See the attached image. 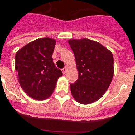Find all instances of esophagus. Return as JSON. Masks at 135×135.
<instances>
[{
  "mask_svg": "<svg viewBox=\"0 0 135 135\" xmlns=\"http://www.w3.org/2000/svg\"><path fill=\"white\" fill-rule=\"evenodd\" d=\"M66 71H67L66 68H64L62 69V72H63V74H65L66 73Z\"/></svg>",
  "mask_w": 135,
  "mask_h": 135,
  "instance_id": "obj_1",
  "label": "esophagus"
}]
</instances>
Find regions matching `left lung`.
Listing matches in <instances>:
<instances>
[{"instance_id": "obj_1", "label": "left lung", "mask_w": 135, "mask_h": 135, "mask_svg": "<svg viewBox=\"0 0 135 135\" xmlns=\"http://www.w3.org/2000/svg\"><path fill=\"white\" fill-rule=\"evenodd\" d=\"M76 59L78 79L70 84L77 102L87 105L103 96L114 76V57L109 50L88 38L68 40Z\"/></svg>"}]
</instances>
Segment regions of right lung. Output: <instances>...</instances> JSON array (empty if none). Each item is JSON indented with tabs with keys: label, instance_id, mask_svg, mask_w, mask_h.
<instances>
[{
	"label": "right lung",
	"instance_id": "obj_1",
	"mask_svg": "<svg viewBox=\"0 0 135 135\" xmlns=\"http://www.w3.org/2000/svg\"><path fill=\"white\" fill-rule=\"evenodd\" d=\"M56 40L38 38L25 45L15 55V70L25 93L36 100L48 99L55 88L57 79L63 75L53 63Z\"/></svg>",
	"mask_w": 135,
	"mask_h": 135
}]
</instances>
